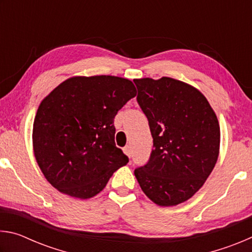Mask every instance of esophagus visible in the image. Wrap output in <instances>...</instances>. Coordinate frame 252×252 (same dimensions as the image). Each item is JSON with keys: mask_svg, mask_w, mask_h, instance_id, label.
<instances>
[{"mask_svg": "<svg viewBox=\"0 0 252 252\" xmlns=\"http://www.w3.org/2000/svg\"><path fill=\"white\" fill-rule=\"evenodd\" d=\"M123 151H125L126 155L129 157V158L132 157V150H131V147L130 146H126V147L123 148Z\"/></svg>", "mask_w": 252, "mask_h": 252, "instance_id": "esophagus-1", "label": "esophagus"}]
</instances>
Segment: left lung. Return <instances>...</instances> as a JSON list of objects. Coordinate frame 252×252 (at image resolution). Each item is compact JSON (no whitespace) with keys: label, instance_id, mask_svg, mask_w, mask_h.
<instances>
[{"label":"left lung","instance_id":"left-lung-1","mask_svg":"<svg viewBox=\"0 0 252 252\" xmlns=\"http://www.w3.org/2000/svg\"><path fill=\"white\" fill-rule=\"evenodd\" d=\"M133 82L153 139L150 158L134 176L153 202L176 206L192 197L215 168L218 119L202 93L181 81L164 76Z\"/></svg>","mask_w":252,"mask_h":252}]
</instances>
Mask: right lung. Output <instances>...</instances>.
I'll return each instance as SVG.
<instances>
[{
    "label": "right lung",
    "mask_w": 252,
    "mask_h": 252,
    "mask_svg": "<svg viewBox=\"0 0 252 252\" xmlns=\"http://www.w3.org/2000/svg\"><path fill=\"white\" fill-rule=\"evenodd\" d=\"M135 95L127 79L75 76L41 102L33 123L34 156L55 189L91 198L129 162L114 142V117Z\"/></svg>",
    "instance_id": "1"
}]
</instances>
